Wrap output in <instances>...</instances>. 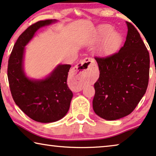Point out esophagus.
Returning a JSON list of instances; mask_svg holds the SVG:
<instances>
[{
	"label": "esophagus",
	"instance_id": "34e87169",
	"mask_svg": "<svg viewBox=\"0 0 156 156\" xmlns=\"http://www.w3.org/2000/svg\"><path fill=\"white\" fill-rule=\"evenodd\" d=\"M93 62V59L86 58L75 67L70 78V88L74 91L78 92L82 90L83 81L88 76L89 67Z\"/></svg>",
	"mask_w": 156,
	"mask_h": 156
}]
</instances>
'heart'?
I'll return each instance as SVG.
<instances>
[{"label":"heart","instance_id":"heart-1","mask_svg":"<svg viewBox=\"0 0 156 156\" xmlns=\"http://www.w3.org/2000/svg\"><path fill=\"white\" fill-rule=\"evenodd\" d=\"M103 31L105 35H108L110 33H111L112 31H113V29L111 28V27L105 26L103 27ZM118 42H119V38H118V37L117 36H115V35H112V36L109 38L108 41V42L106 43V48L108 49L113 48L115 47V45L118 44Z\"/></svg>","mask_w":156,"mask_h":156}]
</instances>
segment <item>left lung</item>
<instances>
[{
	"mask_svg": "<svg viewBox=\"0 0 156 156\" xmlns=\"http://www.w3.org/2000/svg\"><path fill=\"white\" fill-rule=\"evenodd\" d=\"M124 45L105 57H95L100 76L95 83L93 108L103 119L114 120L131 113L146 92L150 56L140 33L129 22Z\"/></svg>",
	"mask_w": 156,
	"mask_h": 156,
	"instance_id": "8db88e82",
	"label": "left lung"
}]
</instances>
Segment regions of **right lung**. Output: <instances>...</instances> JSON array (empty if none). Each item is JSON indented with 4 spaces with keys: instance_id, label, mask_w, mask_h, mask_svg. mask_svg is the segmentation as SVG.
Returning a JSON list of instances; mask_svg holds the SVG:
<instances>
[{
    "instance_id": "1",
    "label": "right lung",
    "mask_w": 156,
    "mask_h": 156,
    "mask_svg": "<svg viewBox=\"0 0 156 156\" xmlns=\"http://www.w3.org/2000/svg\"><path fill=\"white\" fill-rule=\"evenodd\" d=\"M55 20H40L31 25L18 37L8 59V78L16 104L29 118L40 123L57 121L66 115L73 93L67 85L70 65H59L48 77L34 80L23 69L25 45L41 27Z\"/></svg>"
}]
</instances>
